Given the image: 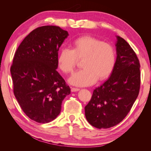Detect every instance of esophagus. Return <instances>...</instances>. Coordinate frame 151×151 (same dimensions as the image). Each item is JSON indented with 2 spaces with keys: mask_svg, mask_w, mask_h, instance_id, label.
<instances>
[{
  "mask_svg": "<svg viewBox=\"0 0 151 151\" xmlns=\"http://www.w3.org/2000/svg\"><path fill=\"white\" fill-rule=\"evenodd\" d=\"M80 90L79 88H71V91L72 92H75V91H78Z\"/></svg>",
  "mask_w": 151,
  "mask_h": 151,
  "instance_id": "esophagus-1",
  "label": "esophagus"
}]
</instances>
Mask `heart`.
I'll use <instances>...</instances> for the list:
<instances>
[{
    "instance_id": "1",
    "label": "heart",
    "mask_w": 151,
    "mask_h": 151,
    "mask_svg": "<svg viewBox=\"0 0 151 151\" xmlns=\"http://www.w3.org/2000/svg\"><path fill=\"white\" fill-rule=\"evenodd\" d=\"M83 69L70 78V84L78 86L91 85L99 80L107 78L113 71L116 52L111 44L90 36L76 38L70 44V50H61L57 58L58 68L65 74H71L78 60L82 59Z\"/></svg>"
}]
</instances>
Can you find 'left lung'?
<instances>
[{
  "label": "left lung",
  "mask_w": 151,
  "mask_h": 151,
  "mask_svg": "<svg viewBox=\"0 0 151 151\" xmlns=\"http://www.w3.org/2000/svg\"><path fill=\"white\" fill-rule=\"evenodd\" d=\"M117 38V58L111 76L94 89L90 101L85 106L86 119L97 129H108L121 123L139 92L138 58L123 38Z\"/></svg>",
  "instance_id": "left-lung-1"
}]
</instances>
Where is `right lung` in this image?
<instances>
[{
  "label": "right lung",
  "mask_w": 151,
  "mask_h": 151,
  "mask_svg": "<svg viewBox=\"0 0 151 151\" xmlns=\"http://www.w3.org/2000/svg\"><path fill=\"white\" fill-rule=\"evenodd\" d=\"M68 32L56 26L32 30L19 45L10 68L14 93L22 111L37 123L57 117L69 86L56 70L58 50Z\"/></svg>",
  "instance_id": "obj_1"
}]
</instances>
